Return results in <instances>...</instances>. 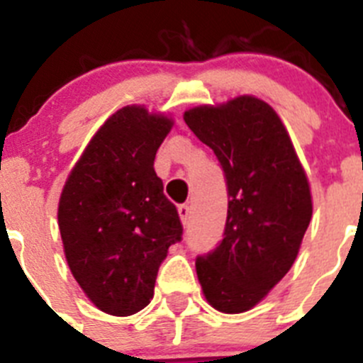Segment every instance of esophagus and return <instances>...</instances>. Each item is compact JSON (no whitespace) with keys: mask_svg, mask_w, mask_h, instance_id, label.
Masks as SVG:
<instances>
[{"mask_svg":"<svg viewBox=\"0 0 363 363\" xmlns=\"http://www.w3.org/2000/svg\"><path fill=\"white\" fill-rule=\"evenodd\" d=\"M178 214H179V218H182V223H184V225H187L189 220H191V209H189V205H185V203L179 205Z\"/></svg>","mask_w":363,"mask_h":363,"instance_id":"34e87169","label":"esophagus"}]
</instances>
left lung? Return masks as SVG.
I'll use <instances>...</instances> for the list:
<instances>
[{
	"label": "left lung",
	"instance_id": "left-lung-1",
	"mask_svg": "<svg viewBox=\"0 0 363 363\" xmlns=\"http://www.w3.org/2000/svg\"><path fill=\"white\" fill-rule=\"evenodd\" d=\"M184 120L216 154L229 196L223 240L196 258L198 280L214 309L243 313L293 267L313 216L309 182L278 114L255 96Z\"/></svg>",
	"mask_w": 363,
	"mask_h": 363
}]
</instances>
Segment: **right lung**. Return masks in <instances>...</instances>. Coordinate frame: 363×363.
<instances>
[{
	"label": "right lung",
	"instance_id": "add662e5",
	"mask_svg": "<svg viewBox=\"0 0 363 363\" xmlns=\"http://www.w3.org/2000/svg\"><path fill=\"white\" fill-rule=\"evenodd\" d=\"M171 118L129 105L114 112L74 165L57 207L72 277L98 309L130 316L150 303L158 269L184 227L163 182L156 150Z\"/></svg>",
	"mask_w": 363,
	"mask_h": 363
}]
</instances>
